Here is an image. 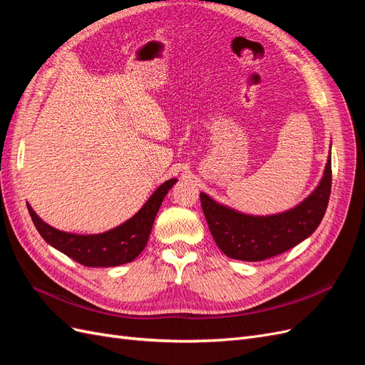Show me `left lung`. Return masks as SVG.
Instances as JSON below:
<instances>
[{"instance_id":"left-lung-1","label":"left lung","mask_w":365,"mask_h":365,"mask_svg":"<svg viewBox=\"0 0 365 365\" xmlns=\"http://www.w3.org/2000/svg\"><path fill=\"white\" fill-rule=\"evenodd\" d=\"M332 187L330 153L323 178L315 190L294 208L256 216L216 202L201 192V205L216 245L230 259L260 262L294 248L311 236L322 222Z\"/></svg>"}]
</instances>
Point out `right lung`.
Returning <instances> with one entry per match:
<instances>
[{
	"instance_id": "obj_1",
	"label": "right lung",
	"mask_w": 365,
	"mask_h": 365,
	"mask_svg": "<svg viewBox=\"0 0 365 365\" xmlns=\"http://www.w3.org/2000/svg\"><path fill=\"white\" fill-rule=\"evenodd\" d=\"M176 181L178 180L172 178L163 182L152 193L146 204L138 210V213L118 227L98 235H74L56 230L43 222L30 204H27V208L33 224H35L43 240L53 248L63 252L65 256L71 257L77 263L83 264V267H118V264L129 263L137 259L138 254L145 250L153 220H155L164 196L168 195Z\"/></svg>"
}]
</instances>
